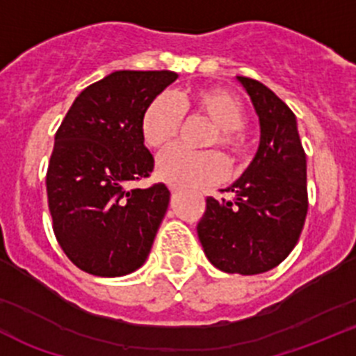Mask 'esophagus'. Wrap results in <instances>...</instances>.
Wrapping results in <instances>:
<instances>
[{
	"label": "esophagus",
	"mask_w": 356,
	"mask_h": 356,
	"mask_svg": "<svg viewBox=\"0 0 356 356\" xmlns=\"http://www.w3.org/2000/svg\"><path fill=\"white\" fill-rule=\"evenodd\" d=\"M170 191H172V193H177V191H179V188H177V186L170 184Z\"/></svg>",
	"instance_id": "1"
}]
</instances>
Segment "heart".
Returning <instances> with one entry per match:
<instances>
[{
    "label": "heart",
    "instance_id": "1",
    "mask_svg": "<svg viewBox=\"0 0 356 356\" xmlns=\"http://www.w3.org/2000/svg\"><path fill=\"white\" fill-rule=\"evenodd\" d=\"M186 115L204 117L214 124L207 147L218 145L232 159L245 156L246 136L243 126L246 122V110L236 95L222 88H198L188 94L150 101L140 118L143 143L152 150L170 147L177 138ZM158 174L175 186L209 184L225 177L227 161L216 150L190 152L172 149L159 159Z\"/></svg>",
    "mask_w": 356,
    "mask_h": 356
}]
</instances>
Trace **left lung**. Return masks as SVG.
Instances as JSON below:
<instances>
[{
    "label": "left lung",
    "instance_id": "8db88e82",
    "mask_svg": "<svg viewBox=\"0 0 356 356\" xmlns=\"http://www.w3.org/2000/svg\"><path fill=\"white\" fill-rule=\"evenodd\" d=\"M261 122V145L232 200L206 198L197 225L211 264L225 273L257 275L280 264L300 239L307 209V158L296 117L261 81L238 76Z\"/></svg>",
    "mask_w": 356,
    "mask_h": 356
}]
</instances>
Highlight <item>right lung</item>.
<instances>
[{"mask_svg":"<svg viewBox=\"0 0 356 356\" xmlns=\"http://www.w3.org/2000/svg\"><path fill=\"white\" fill-rule=\"evenodd\" d=\"M175 79L170 70L111 72L76 97L54 134L46 175L53 232L86 273H133L152 248L170 191L163 182L145 190L127 184L154 170L140 118Z\"/></svg>","mask_w":356,"mask_h":356,"instance_id":"right-lung-1","label":"right lung"}]
</instances>
